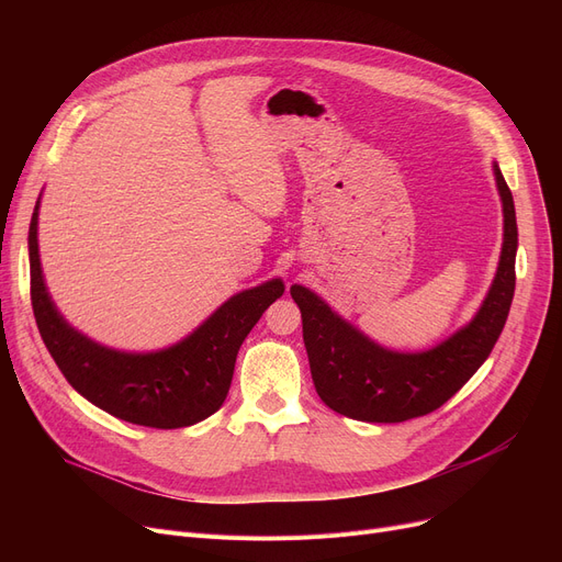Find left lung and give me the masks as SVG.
Returning a JSON list of instances; mask_svg holds the SVG:
<instances>
[{"mask_svg": "<svg viewBox=\"0 0 562 562\" xmlns=\"http://www.w3.org/2000/svg\"><path fill=\"white\" fill-rule=\"evenodd\" d=\"M504 202V248L487 296L464 328L424 352L382 348L350 326L307 286L293 284L291 299L303 316V339L316 394L344 417L398 424L445 405L487 360L506 326L515 296L517 218L513 193L494 164Z\"/></svg>", "mask_w": 562, "mask_h": 562, "instance_id": "left-lung-1", "label": "left lung"}]
</instances>
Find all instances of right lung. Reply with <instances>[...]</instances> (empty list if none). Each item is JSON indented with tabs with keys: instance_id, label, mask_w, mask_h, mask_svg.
Listing matches in <instances>:
<instances>
[{
	"instance_id": "1",
	"label": "right lung",
	"mask_w": 562,
	"mask_h": 562,
	"mask_svg": "<svg viewBox=\"0 0 562 562\" xmlns=\"http://www.w3.org/2000/svg\"><path fill=\"white\" fill-rule=\"evenodd\" d=\"M38 206L41 198L29 225L32 305L49 356L70 385L109 415L147 428H184L214 415L229 392L236 352L284 293L282 280L236 293L170 348L113 350L77 333L54 307L41 271Z\"/></svg>"
}]
</instances>
